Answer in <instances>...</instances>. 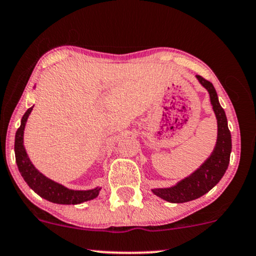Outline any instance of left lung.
<instances>
[{
  "mask_svg": "<svg viewBox=\"0 0 256 256\" xmlns=\"http://www.w3.org/2000/svg\"><path fill=\"white\" fill-rule=\"evenodd\" d=\"M200 85L208 90L212 110L218 119V140L208 160L190 176L171 188L152 189V192L170 203H184L196 200L212 190L228 169L232 152V136L224 110L220 105L218 93L212 84L200 76H196Z\"/></svg>",
  "mask_w": 256,
  "mask_h": 256,
  "instance_id": "1",
  "label": "left lung"
}]
</instances>
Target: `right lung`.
<instances>
[{"label":"right lung","mask_w":256,"mask_h":256,"mask_svg":"<svg viewBox=\"0 0 256 256\" xmlns=\"http://www.w3.org/2000/svg\"><path fill=\"white\" fill-rule=\"evenodd\" d=\"M33 108H28L24 117L21 119V125L18 128L15 134V158L18 164V171L24 177L26 183L30 189H33L42 198L50 200V202L58 203V204H79L96 198L99 195L100 188H94L90 190H72L64 186L54 180L48 178L44 174H41L36 168L33 166L29 160L27 152L24 145V132L26 122Z\"/></svg>","instance_id":"1"}]
</instances>
